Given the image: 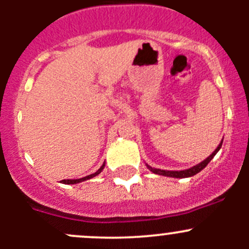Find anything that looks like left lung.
Returning <instances> with one entry per match:
<instances>
[{
  "mask_svg": "<svg viewBox=\"0 0 249 249\" xmlns=\"http://www.w3.org/2000/svg\"><path fill=\"white\" fill-rule=\"evenodd\" d=\"M222 142L219 143V145L217 147V149L214 150V152L212 153V154L210 155V157L207 158V159H205L203 161L200 162V164L195 165V166L190 167V169L188 170H183V171H167V170H160V169H154V167L149 166V165H147L148 169L150 170L153 173H157V175H161V176H166V177H173V178H187V177H192V176L196 175V173H199L201 170L205 169L206 166L208 165V162L211 161V160L214 158V155L217 154L218 150L220 149V147H222Z\"/></svg>",
  "mask_w": 249,
  "mask_h": 249,
  "instance_id": "8db88e82",
  "label": "left lung"
}]
</instances>
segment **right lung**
Listing matches in <instances>:
<instances>
[{
    "instance_id": "add662e5",
    "label": "right lung",
    "mask_w": 249,
    "mask_h": 249,
    "mask_svg": "<svg viewBox=\"0 0 249 249\" xmlns=\"http://www.w3.org/2000/svg\"><path fill=\"white\" fill-rule=\"evenodd\" d=\"M104 167H105V164L102 165V166L100 167V169L97 170L96 172H95V173H92V175H89V176H87V177L79 178V179H62V180H61V183H64V184H77V183H80V182H83V180L90 179V178L95 177V176H97V175H99V173H101V172H102V170H104Z\"/></svg>"
}]
</instances>
